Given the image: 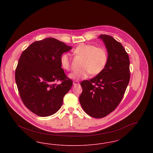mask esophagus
<instances>
[{
  "instance_id": "esophagus-1",
  "label": "esophagus",
  "mask_w": 153,
  "mask_h": 153,
  "mask_svg": "<svg viewBox=\"0 0 153 153\" xmlns=\"http://www.w3.org/2000/svg\"><path fill=\"white\" fill-rule=\"evenodd\" d=\"M73 85H79L80 84L79 82L77 81H74L73 82Z\"/></svg>"
}]
</instances>
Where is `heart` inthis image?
Segmentation results:
<instances>
[{"mask_svg":"<svg viewBox=\"0 0 153 153\" xmlns=\"http://www.w3.org/2000/svg\"><path fill=\"white\" fill-rule=\"evenodd\" d=\"M73 54L82 58L80 69L71 73L69 77L75 80L86 79L88 76L97 75L105 68L108 61V54L105 49L96 47L92 44L79 45L73 51ZM61 65L69 71L71 69V61L68 54H63L60 58Z\"/></svg>","mask_w":153,"mask_h":153,"instance_id":"heart-1","label":"heart"}]
</instances>
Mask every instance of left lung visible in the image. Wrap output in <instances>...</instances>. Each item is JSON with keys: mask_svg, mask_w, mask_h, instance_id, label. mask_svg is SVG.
Wrapping results in <instances>:
<instances>
[{"mask_svg": "<svg viewBox=\"0 0 153 153\" xmlns=\"http://www.w3.org/2000/svg\"><path fill=\"white\" fill-rule=\"evenodd\" d=\"M108 57L102 72L84 80L79 97L80 104L88 115L102 118L114 111L123 97L130 79V59L122 45L112 36L102 34Z\"/></svg>", "mask_w": 153, "mask_h": 153, "instance_id": "8db88e82", "label": "left lung"}]
</instances>
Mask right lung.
<instances>
[{"label":"right lung","instance_id":"right-lung-1","mask_svg":"<svg viewBox=\"0 0 153 153\" xmlns=\"http://www.w3.org/2000/svg\"><path fill=\"white\" fill-rule=\"evenodd\" d=\"M72 47L53 38L31 44L21 54L15 78L22 102L39 117H49L61 108L73 85L61 68L62 54ZM58 81L61 82L57 84Z\"/></svg>","mask_w":153,"mask_h":153}]
</instances>
